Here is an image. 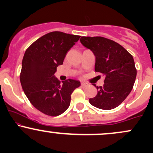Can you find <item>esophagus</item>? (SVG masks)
Instances as JSON below:
<instances>
[{
  "mask_svg": "<svg viewBox=\"0 0 153 153\" xmlns=\"http://www.w3.org/2000/svg\"><path fill=\"white\" fill-rule=\"evenodd\" d=\"M81 86L82 88H85V87L88 86V84L86 83V82H81Z\"/></svg>",
  "mask_w": 153,
  "mask_h": 153,
  "instance_id": "esophagus-1",
  "label": "esophagus"
}]
</instances>
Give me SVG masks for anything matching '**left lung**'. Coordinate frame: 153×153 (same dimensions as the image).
I'll use <instances>...</instances> for the list:
<instances>
[{"mask_svg":"<svg viewBox=\"0 0 153 153\" xmlns=\"http://www.w3.org/2000/svg\"><path fill=\"white\" fill-rule=\"evenodd\" d=\"M80 41L94 52L95 71L105 76L103 86L95 85L97 95L89 102L101 109H113L125 100L134 85L137 70L132 55L119 44L102 36H82Z\"/></svg>","mask_w":153,"mask_h":153,"instance_id":"1","label":"left lung"}]
</instances>
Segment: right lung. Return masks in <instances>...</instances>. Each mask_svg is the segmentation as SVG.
I'll return each mask as SVG.
<instances>
[{
  "instance_id": "obj_1",
  "label": "right lung",
  "mask_w": 153,
  "mask_h": 153,
  "mask_svg": "<svg viewBox=\"0 0 153 153\" xmlns=\"http://www.w3.org/2000/svg\"><path fill=\"white\" fill-rule=\"evenodd\" d=\"M80 36L52 31L44 35L26 50L22 60L20 81L31 104L45 114L60 115L71 104V94L80 85L73 79L62 81L54 74L63 64L67 52Z\"/></svg>"
}]
</instances>
